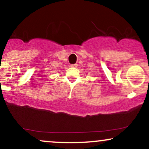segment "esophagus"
<instances>
[{"label":"esophagus","instance_id":"1","mask_svg":"<svg viewBox=\"0 0 149 149\" xmlns=\"http://www.w3.org/2000/svg\"><path fill=\"white\" fill-rule=\"evenodd\" d=\"M77 66H78V64H71V67H76Z\"/></svg>","mask_w":149,"mask_h":149}]
</instances>
